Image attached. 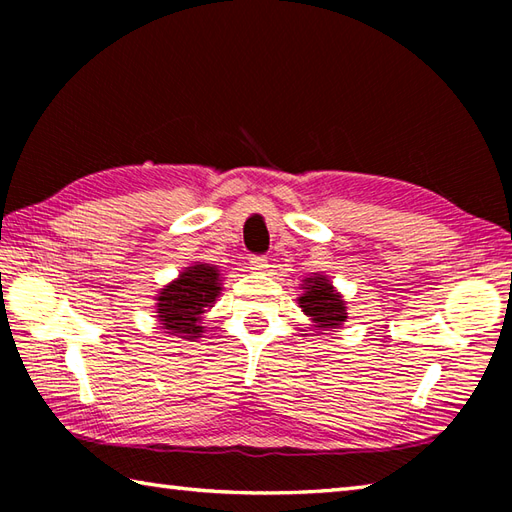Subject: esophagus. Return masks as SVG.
Returning a JSON list of instances; mask_svg holds the SVG:
<instances>
[{"instance_id":"1","label":"esophagus","mask_w":512,"mask_h":512,"mask_svg":"<svg viewBox=\"0 0 512 512\" xmlns=\"http://www.w3.org/2000/svg\"><path fill=\"white\" fill-rule=\"evenodd\" d=\"M248 266H250V270H257L259 273V270H264L268 266V259L264 255H253L248 259Z\"/></svg>"}]
</instances>
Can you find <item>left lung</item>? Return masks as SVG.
<instances>
[{
    "label": "left lung",
    "mask_w": 512,
    "mask_h": 512,
    "mask_svg": "<svg viewBox=\"0 0 512 512\" xmlns=\"http://www.w3.org/2000/svg\"><path fill=\"white\" fill-rule=\"evenodd\" d=\"M301 310L312 317L317 328H339L347 319L345 303L325 277L306 279V292L299 297Z\"/></svg>",
    "instance_id": "obj_1"
}]
</instances>
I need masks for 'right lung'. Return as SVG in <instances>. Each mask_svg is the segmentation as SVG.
<instances>
[{
	"mask_svg": "<svg viewBox=\"0 0 512 512\" xmlns=\"http://www.w3.org/2000/svg\"><path fill=\"white\" fill-rule=\"evenodd\" d=\"M220 295V275L213 266L195 264L180 279L162 288L158 297V319L169 334L195 339L202 332V314Z\"/></svg>",
	"mask_w": 512,
	"mask_h": 512,
	"instance_id": "1",
	"label": "right lung"
}]
</instances>
